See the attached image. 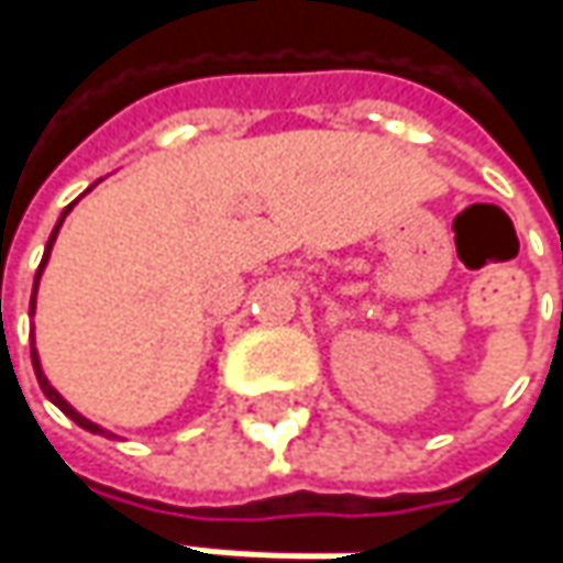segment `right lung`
<instances>
[{
	"instance_id": "1",
	"label": "right lung",
	"mask_w": 563,
	"mask_h": 563,
	"mask_svg": "<svg viewBox=\"0 0 563 563\" xmlns=\"http://www.w3.org/2000/svg\"><path fill=\"white\" fill-rule=\"evenodd\" d=\"M70 208H74V205H68V208H65V214H68ZM65 214H62V218H58V223H55V230H52L49 243H46V252H43V262H40V267H36V280H33V296H30V314H33V301H36V283H40V274H43V267H46V262H49L52 243H55V236H58V227H62V221H65ZM30 358H33V371H36V379H40V389L46 393V398H49V401H55V405H58V408H62V411H65V415H68L70 420H74V423H80L84 430H89V433H99V437H108V430H102V427H96L92 420H87V417L77 415V411L70 408L68 401H65V398H62V396H58V393H55V389H52L49 379L43 377V367H40V358H36V349H33V336H30Z\"/></svg>"
}]
</instances>
